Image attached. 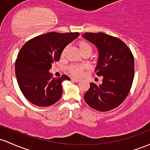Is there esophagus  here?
<instances>
[{"instance_id":"obj_1","label":"esophagus","mask_w":150,"mask_h":150,"mask_svg":"<svg viewBox=\"0 0 150 150\" xmlns=\"http://www.w3.org/2000/svg\"><path fill=\"white\" fill-rule=\"evenodd\" d=\"M71 81H75V82H79L81 80L79 79H75V78H72V79H71Z\"/></svg>"}]
</instances>
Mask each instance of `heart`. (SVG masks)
Returning a JSON list of instances; mask_svg holds the SVG:
<instances>
[{"label":"heart","instance_id":"obj_1","mask_svg":"<svg viewBox=\"0 0 150 150\" xmlns=\"http://www.w3.org/2000/svg\"><path fill=\"white\" fill-rule=\"evenodd\" d=\"M77 45L79 48L80 52L83 54L90 55L91 54L93 47H92L91 45L88 42L85 41V40H79L77 42ZM65 51H66V48L64 49V50L62 51L61 54L62 57H63L64 55ZM84 69H85V66L83 64H73L67 67V71L70 75L74 76H79L83 73Z\"/></svg>","mask_w":150,"mask_h":150}]
</instances>
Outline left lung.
Listing matches in <instances>:
<instances>
[{
  "label": "left lung",
  "mask_w": 150,
  "mask_h": 150,
  "mask_svg": "<svg viewBox=\"0 0 150 150\" xmlns=\"http://www.w3.org/2000/svg\"><path fill=\"white\" fill-rule=\"evenodd\" d=\"M83 38L98 50L96 74L101 84L90 83L84 100L92 108L108 111L120 105L128 95L133 81L134 57L120 39L103 33H86Z\"/></svg>",
  "instance_id": "left-lung-1"
}]
</instances>
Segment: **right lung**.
<instances>
[{
    "label": "right lung",
    "instance_id": "1",
    "mask_svg": "<svg viewBox=\"0 0 150 150\" xmlns=\"http://www.w3.org/2000/svg\"><path fill=\"white\" fill-rule=\"evenodd\" d=\"M79 36V33L52 32L31 39L21 49L16 61V75L22 93L30 103L46 107L61 98L62 81L70 78L66 75L52 78L49 71L54 62L59 60L65 47Z\"/></svg>",
    "mask_w": 150,
    "mask_h": 150
}]
</instances>
